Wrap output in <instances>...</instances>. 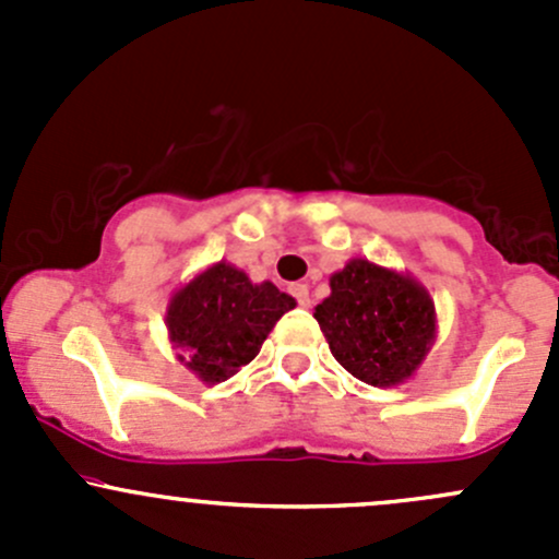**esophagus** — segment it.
Masks as SVG:
<instances>
[{
    "instance_id": "esophagus-1",
    "label": "esophagus",
    "mask_w": 559,
    "mask_h": 559,
    "mask_svg": "<svg viewBox=\"0 0 559 559\" xmlns=\"http://www.w3.org/2000/svg\"><path fill=\"white\" fill-rule=\"evenodd\" d=\"M292 295H295V300L300 302L302 308L311 306V292H308V284H292Z\"/></svg>"
}]
</instances>
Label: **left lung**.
Masks as SVG:
<instances>
[{"mask_svg": "<svg viewBox=\"0 0 559 559\" xmlns=\"http://www.w3.org/2000/svg\"><path fill=\"white\" fill-rule=\"evenodd\" d=\"M330 352L354 379L397 386L419 370L438 332L430 292L408 273L348 259L330 275V297L313 308Z\"/></svg>", "mask_w": 559, "mask_h": 559, "instance_id": "obj_1", "label": "left lung"}]
</instances>
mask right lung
Instances as JSON below:
<instances>
[{
	"label": "right lung",
	"mask_w": 559,
	"mask_h": 559,
	"mask_svg": "<svg viewBox=\"0 0 559 559\" xmlns=\"http://www.w3.org/2000/svg\"><path fill=\"white\" fill-rule=\"evenodd\" d=\"M297 302L278 286L216 262L186 281L167 302V335L178 362L202 384H222L259 354L275 321Z\"/></svg>",
	"instance_id": "right-lung-1"
}]
</instances>
